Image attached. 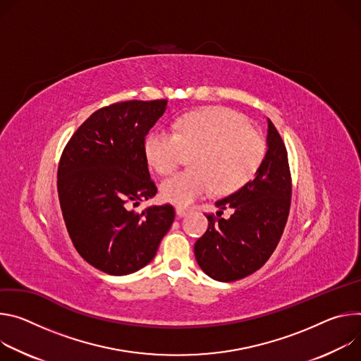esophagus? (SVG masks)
I'll return each mask as SVG.
<instances>
[{
  "instance_id": "34e87169",
  "label": "esophagus",
  "mask_w": 361,
  "mask_h": 361,
  "mask_svg": "<svg viewBox=\"0 0 361 361\" xmlns=\"http://www.w3.org/2000/svg\"><path fill=\"white\" fill-rule=\"evenodd\" d=\"M190 214V209L189 208H183V207H178L176 208V215L179 216V218H183V216H186V215H189Z\"/></svg>"
}]
</instances>
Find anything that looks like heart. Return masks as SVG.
<instances>
[{
  "label": "heart",
  "instance_id": "heart-1",
  "mask_svg": "<svg viewBox=\"0 0 361 361\" xmlns=\"http://www.w3.org/2000/svg\"><path fill=\"white\" fill-rule=\"evenodd\" d=\"M183 149L191 152L192 168L162 183V196L176 205H190L209 195L243 188L262 164L267 143L236 111L211 107L182 116L175 132L157 129L145 142L147 162L159 175L173 173Z\"/></svg>",
  "mask_w": 361,
  "mask_h": 361
}]
</instances>
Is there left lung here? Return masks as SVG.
I'll list each match as a JSON object with an SVG mask.
<instances>
[{"instance_id": "obj_1", "label": "left lung", "mask_w": 361, "mask_h": 361, "mask_svg": "<svg viewBox=\"0 0 361 361\" xmlns=\"http://www.w3.org/2000/svg\"><path fill=\"white\" fill-rule=\"evenodd\" d=\"M267 153L255 178L232 195L215 202L219 209L207 215L208 229L195 244L202 271L216 281L231 283L259 269L276 248L291 205L288 153L268 118ZM232 207L228 219L220 215Z\"/></svg>"}]
</instances>
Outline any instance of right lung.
<instances>
[{
    "instance_id": "right-lung-1",
    "label": "right lung",
    "mask_w": 361,
    "mask_h": 361,
    "mask_svg": "<svg viewBox=\"0 0 361 361\" xmlns=\"http://www.w3.org/2000/svg\"><path fill=\"white\" fill-rule=\"evenodd\" d=\"M168 100L120 102L94 111L60 157L57 190L67 232L77 252L110 275L147 265L175 219L172 205L130 209L156 195L145 137Z\"/></svg>"
}]
</instances>
